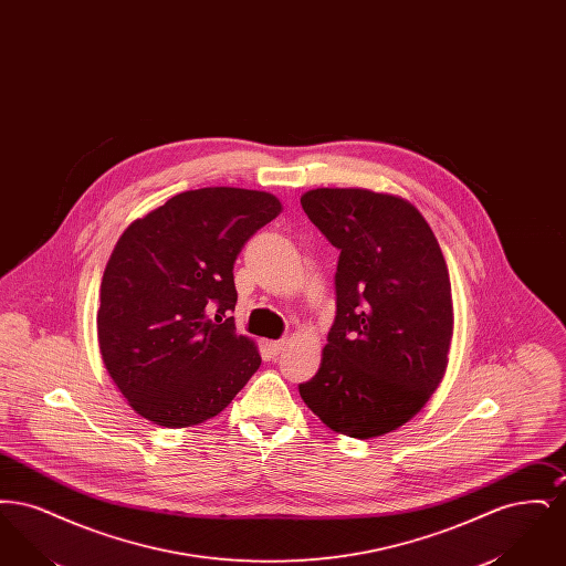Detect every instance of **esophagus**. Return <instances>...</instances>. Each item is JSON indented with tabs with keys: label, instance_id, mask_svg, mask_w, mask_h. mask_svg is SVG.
<instances>
[{
	"label": "esophagus",
	"instance_id": "esophagus-1",
	"mask_svg": "<svg viewBox=\"0 0 566 566\" xmlns=\"http://www.w3.org/2000/svg\"><path fill=\"white\" fill-rule=\"evenodd\" d=\"M265 346H268V350H270V354H273V356H277L280 352L286 348V342H284V339H277V342H268Z\"/></svg>",
	"mask_w": 566,
	"mask_h": 566
}]
</instances>
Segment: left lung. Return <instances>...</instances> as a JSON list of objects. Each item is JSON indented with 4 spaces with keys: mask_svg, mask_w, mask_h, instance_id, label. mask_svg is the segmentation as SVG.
I'll return each mask as SVG.
<instances>
[{
    "mask_svg": "<svg viewBox=\"0 0 566 566\" xmlns=\"http://www.w3.org/2000/svg\"><path fill=\"white\" fill-rule=\"evenodd\" d=\"M307 218L339 250L337 316L321 369L298 395L331 431H397L431 399L454 335L452 284L424 216L367 189L301 195Z\"/></svg>",
    "mask_w": 566,
    "mask_h": 566,
    "instance_id": "8db88e82",
    "label": "left lung"
}]
</instances>
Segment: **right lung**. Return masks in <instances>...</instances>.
Here are the masks:
<instances>
[{"label":"right lung","instance_id":"1","mask_svg":"<svg viewBox=\"0 0 566 566\" xmlns=\"http://www.w3.org/2000/svg\"><path fill=\"white\" fill-rule=\"evenodd\" d=\"M280 212L265 190L208 187L171 197L123 231L102 277L97 339L135 413L167 429L201 424L259 369L256 344L227 314L238 303L243 243Z\"/></svg>","mask_w":566,"mask_h":566}]
</instances>
